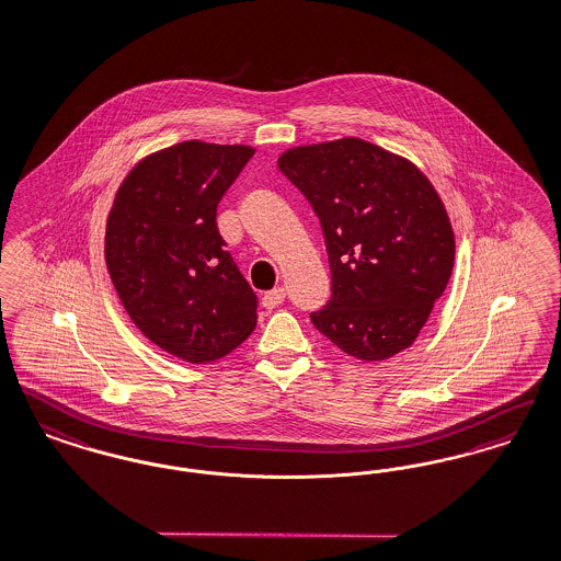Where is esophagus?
Returning a JSON list of instances; mask_svg holds the SVG:
<instances>
[{"mask_svg": "<svg viewBox=\"0 0 561 561\" xmlns=\"http://www.w3.org/2000/svg\"><path fill=\"white\" fill-rule=\"evenodd\" d=\"M283 301H285V289L283 287H276V289H272V291H267L264 295V306H266L267 310L280 306Z\"/></svg>", "mask_w": 561, "mask_h": 561, "instance_id": "34e87169", "label": "esophagus"}]
</instances>
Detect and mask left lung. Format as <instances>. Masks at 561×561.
<instances>
[{
  "mask_svg": "<svg viewBox=\"0 0 561 561\" xmlns=\"http://www.w3.org/2000/svg\"><path fill=\"white\" fill-rule=\"evenodd\" d=\"M278 169L321 219L331 299L310 319L342 353L410 348L442 297L456 242L442 198L403 156L344 137L287 149Z\"/></svg>",
  "mask_w": 561,
  "mask_h": 561,
  "instance_id": "left-lung-1",
  "label": "left lung"
}]
</instances>
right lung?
<instances>
[{"label": "right lung", "mask_w": 561, "mask_h": 561, "mask_svg": "<svg viewBox=\"0 0 561 561\" xmlns=\"http://www.w3.org/2000/svg\"><path fill=\"white\" fill-rule=\"evenodd\" d=\"M255 149L198 139L139 160L119 183L105 262L137 329L164 353L210 363L257 324V295L217 230V205Z\"/></svg>", "instance_id": "add662e5"}]
</instances>
